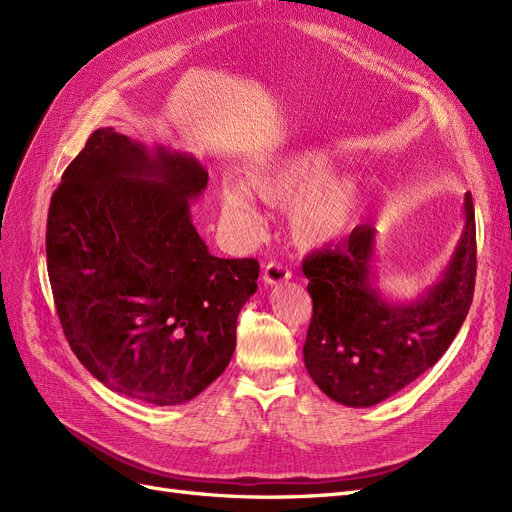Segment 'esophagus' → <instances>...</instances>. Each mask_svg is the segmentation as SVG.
I'll use <instances>...</instances> for the list:
<instances>
[{"label": "esophagus", "mask_w": 512, "mask_h": 512, "mask_svg": "<svg viewBox=\"0 0 512 512\" xmlns=\"http://www.w3.org/2000/svg\"><path fill=\"white\" fill-rule=\"evenodd\" d=\"M290 269L284 265V262H277V260H271L265 265V269H262V280H265V284H282L286 280H290Z\"/></svg>", "instance_id": "esophagus-1"}]
</instances>
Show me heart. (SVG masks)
I'll use <instances>...</instances> for the list:
<instances>
[{"mask_svg": "<svg viewBox=\"0 0 512 512\" xmlns=\"http://www.w3.org/2000/svg\"><path fill=\"white\" fill-rule=\"evenodd\" d=\"M329 149L301 147L252 168L250 181L224 179L218 188L224 218L245 237L260 232L258 198L290 205L292 235L305 247H322L344 237L359 218L363 183L339 175Z\"/></svg>", "mask_w": 512, "mask_h": 512, "instance_id": "heart-1", "label": "heart"}]
</instances>
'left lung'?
I'll return each instance as SVG.
<instances>
[{
  "instance_id": "1",
  "label": "left lung",
  "mask_w": 512,
  "mask_h": 512,
  "mask_svg": "<svg viewBox=\"0 0 512 512\" xmlns=\"http://www.w3.org/2000/svg\"><path fill=\"white\" fill-rule=\"evenodd\" d=\"M463 211L466 226L442 280L414 303H389L371 286L376 228L369 224L303 260L314 303L303 359L324 395L350 408H369L440 361L474 297L476 222L470 192Z\"/></svg>"
}]
</instances>
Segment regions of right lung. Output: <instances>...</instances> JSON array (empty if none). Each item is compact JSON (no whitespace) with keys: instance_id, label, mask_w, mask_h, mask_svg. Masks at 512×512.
Segmentation results:
<instances>
[{"instance_id":"1","label":"right lung","mask_w":512,"mask_h":512,"mask_svg":"<svg viewBox=\"0 0 512 512\" xmlns=\"http://www.w3.org/2000/svg\"><path fill=\"white\" fill-rule=\"evenodd\" d=\"M207 181L188 153L100 128L51 198L61 329L91 376L145 404H185L222 376L258 288V260L213 256L190 220Z\"/></svg>"}]
</instances>
